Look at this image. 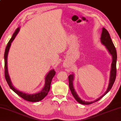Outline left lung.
<instances>
[{"mask_svg": "<svg viewBox=\"0 0 121 121\" xmlns=\"http://www.w3.org/2000/svg\"><path fill=\"white\" fill-rule=\"evenodd\" d=\"M101 42L104 46H105L107 49L108 50L109 53L112 56V62L111 65V69L110 73V82H109L108 88L104 94L101 96L99 99L95 100L93 102H85V101H83L79 97L78 95L76 94V92L75 91L74 88L73 87V81L74 80V74L69 75L68 76V81H69V87L70 90L71 91L72 95H73L74 97L76 100L77 102L82 104L84 105H89L92 104L94 102H96L103 97L104 95H105L109 91H110L111 88L112 87L113 84L114 83L116 78V75H117V53L116 51L115 47L111 39L110 34L108 31L105 28L102 29V32L101 34Z\"/></svg>", "mask_w": 121, "mask_h": 121, "instance_id": "obj_1", "label": "left lung"}]
</instances>
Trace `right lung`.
I'll return each instance as SVG.
<instances>
[{"label":"right lung","instance_id":"add662e5","mask_svg":"<svg viewBox=\"0 0 121 121\" xmlns=\"http://www.w3.org/2000/svg\"><path fill=\"white\" fill-rule=\"evenodd\" d=\"M19 30V28L18 27L15 30L14 33L11 37V39L9 41L6 47L5 52H4V77H5L6 80L7 82L8 85L9 86L10 88L12 90L13 92L16 93L17 95H19V96L22 97V99L26 100L27 101L31 102H36L40 101L42 100L48 94L49 91L51 88V84L52 80L53 79L54 75H55L56 72L55 71L54 69H52L51 71H49L48 73L46 75V77H45V84L44 87H43L42 90L40 91L39 92L36 94H27L24 92H22L21 91L17 90L16 88L14 87V86L13 85V84L11 83L10 77L9 76L8 72V69H7V56H8V53L9 50V48L10 47L11 43H12L13 39H15L16 36L17 34H18V31Z\"/></svg>","mask_w":121,"mask_h":121}]
</instances>
